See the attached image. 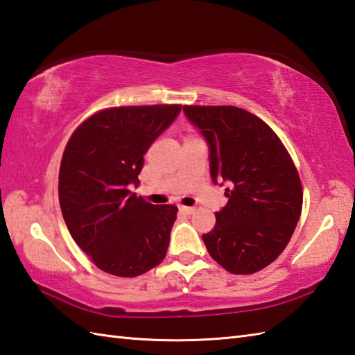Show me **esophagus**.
<instances>
[{
    "mask_svg": "<svg viewBox=\"0 0 355 355\" xmlns=\"http://www.w3.org/2000/svg\"><path fill=\"white\" fill-rule=\"evenodd\" d=\"M178 209L182 210V212L187 214V215H191V214H193V212H195V207H191V206H183V205H178Z\"/></svg>",
    "mask_w": 355,
    "mask_h": 355,
    "instance_id": "obj_1",
    "label": "esophagus"
}]
</instances>
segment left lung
Here are the masks:
<instances>
[{
  "mask_svg": "<svg viewBox=\"0 0 355 355\" xmlns=\"http://www.w3.org/2000/svg\"><path fill=\"white\" fill-rule=\"evenodd\" d=\"M210 146L214 183L225 180L227 205L202 235L209 254L233 275L270 266L290 243L302 212L299 172L271 128L243 108L184 105Z\"/></svg>",
  "mask_w": 355,
  "mask_h": 355,
  "instance_id": "left-lung-1",
  "label": "left lung"
}]
</instances>
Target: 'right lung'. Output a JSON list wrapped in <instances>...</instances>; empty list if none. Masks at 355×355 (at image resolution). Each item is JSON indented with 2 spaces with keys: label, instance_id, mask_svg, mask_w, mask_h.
<instances>
[{
  "label": "right lung",
  "instance_id": "1",
  "mask_svg": "<svg viewBox=\"0 0 355 355\" xmlns=\"http://www.w3.org/2000/svg\"><path fill=\"white\" fill-rule=\"evenodd\" d=\"M182 105L112 107L82 122L64 149L59 205L70 235L105 273L135 277L157 267L178 209L132 193L143 155Z\"/></svg>",
  "mask_w": 355,
  "mask_h": 355
}]
</instances>
